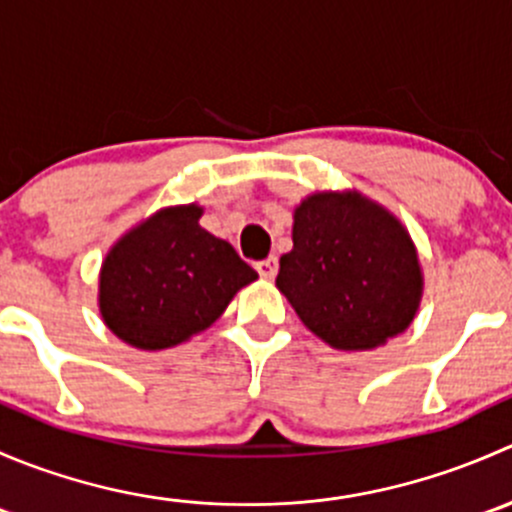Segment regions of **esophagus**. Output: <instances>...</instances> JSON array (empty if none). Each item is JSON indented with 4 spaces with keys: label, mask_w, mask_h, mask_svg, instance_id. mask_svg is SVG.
Wrapping results in <instances>:
<instances>
[{
    "label": "esophagus",
    "mask_w": 512,
    "mask_h": 512,
    "mask_svg": "<svg viewBox=\"0 0 512 512\" xmlns=\"http://www.w3.org/2000/svg\"><path fill=\"white\" fill-rule=\"evenodd\" d=\"M255 270L260 272L262 280H272V277L277 275V270H280V262H277V257H265V260L255 262Z\"/></svg>",
    "instance_id": "esophagus-1"
}]
</instances>
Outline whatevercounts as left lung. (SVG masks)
Wrapping results in <instances>:
<instances>
[{
  "label": "left lung",
  "mask_w": 512,
  "mask_h": 512,
  "mask_svg": "<svg viewBox=\"0 0 512 512\" xmlns=\"http://www.w3.org/2000/svg\"><path fill=\"white\" fill-rule=\"evenodd\" d=\"M277 287L304 327L334 349H374L404 332L421 267L404 225L359 193H317L294 210Z\"/></svg>",
  "instance_id": "1"
}]
</instances>
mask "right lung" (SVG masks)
Returning a JSON list of instances; mask_svg holds the SVG:
<instances>
[{
  "instance_id": "obj_1",
  "label": "right lung",
  "mask_w": 512,
  "mask_h": 512,
  "mask_svg": "<svg viewBox=\"0 0 512 512\" xmlns=\"http://www.w3.org/2000/svg\"><path fill=\"white\" fill-rule=\"evenodd\" d=\"M198 205L168 208L133 227L101 267V317L118 339L158 352L208 329L257 272L198 225Z\"/></svg>"
}]
</instances>
